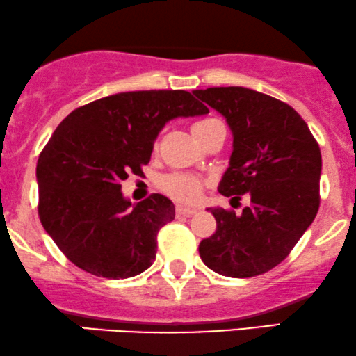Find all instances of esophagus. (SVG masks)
I'll return each instance as SVG.
<instances>
[{
  "label": "esophagus",
  "mask_w": 356,
  "mask_h": 356,
  "mask_svg": "<svg viewBox=\"0 0 356 356\" xmlns=\"http://www.w3.org/2000/svg\"><path fill=\"white\" fill-rule=\"evenodd\" d=\"M195 213H196L195 208L177 207V215H183V216H191V215H195Z\"/></svg>",
  "instance_id": "1"
}]
</instances>
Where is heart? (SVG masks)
<instances>
[{"label": "heart", "instance_id": "obj_1", "mask_svg": "<svg viewBox=\"0 0 356 356\" xmlns=\"http://www.w3.org/2000/svg\"><path fill=\"white\" fill-rule=\"evenodd\" d=\"M216 120H204L193 124V131L210 127ZM161 190L179 203H195L203 190V179L188 173H170L160 179Z\"/></svg>", "mask_w": 356, "mask_h": 356}]
</instances>
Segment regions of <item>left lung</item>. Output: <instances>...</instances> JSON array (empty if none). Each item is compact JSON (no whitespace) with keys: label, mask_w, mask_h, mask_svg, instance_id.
Returning <instances> with one entry per match:
<instances>
[{"label":"left lung","mask_w":356,"mask_h":356,"mask_svg":"<svg viewBox=\"0 0 356 356\" xmlns=\"http://www.w3.org/2000/svg\"><path fill=\"white\" fill-rule=\"evenodd\" d=\"M193 95L232 129L233 152L218 191L233 198L248 193L252 200L241 215L208 208L216 232L202 240L200 257L223 277L266 273L285 260L318 213L320 146L302 116L273 96L243 86Z\"/></svg>","instance_id":"obj_1"}]
</instances>
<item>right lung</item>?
<instances>
[{
	"instance_id": "right-lung-1",
	"label": "right lung",
	"mask_w": 356,
	"mask_h": 356,
	"mask_svg": "<svg viewBox=\"0 0 356 356\" xmlns=\"http://www.w3.org/2000/svg\"><path fill=\"white\" fill-rule=\"evenodd\" d=\"M207 113L183 90L128 91L76 108L58 124L38 158V213L70 261L113 280L153 265L156 235L175 220V204L160 193L133 204L121 181L141 173L168 121Z\"/></svg>"
}]
</instances>
